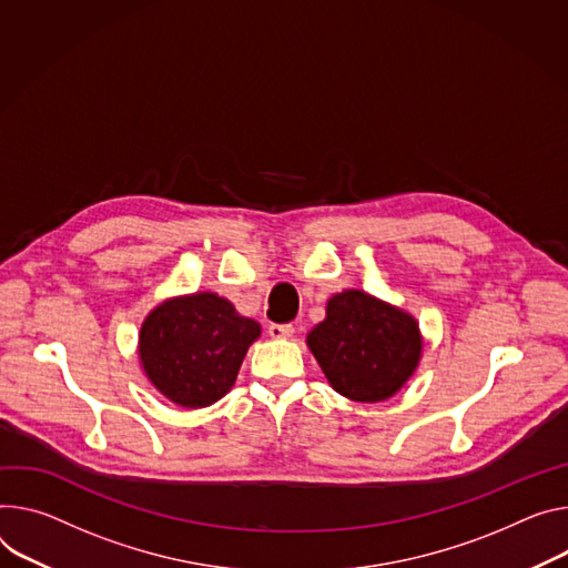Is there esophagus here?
Instances as JSON below:
<instances>
[{"label":"esophagus","mask_w":568,"mask_h":568,"mask_svg":"<svg viewBox=\"0 0 568 568\" xmlns=\"http://www.w3.org/2000/svg\"><path fill=\"white\" fill-rule=\"evenodd\" d=\"M267 333H270V337H274V339H285V337H292L294 328H292L290 324H270Z\"/></svg>","instance_id":"obj_1"}]
</instances>
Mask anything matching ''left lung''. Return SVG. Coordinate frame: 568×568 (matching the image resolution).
<instances>
[{
    "label": "left lung",
    "mask_w": 568,
    "mask_h": 568,
    "mask_svg": "<svg viewBox=\"0 0 568 568\" xmlns=\"http://www.w3.org/2000/svg\"><path fill=\"white\" fill-rule=\"evenodd\" d=\"M331 387L357 403L394 396L415 374L424 339L417 320L363 290L328 298L326 320L307 333Z\"/></svg>",
    "instance_id": "8db88e82"
}]
</instances>
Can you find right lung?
<instances>
[{
    "label": "right lung",
    "mask_w": 568,
    "mask_h": 568,
    "mask_svg": "<svg viewBox=\"0 0 568 568\" xmlns=\"http://www.w3.org/2000/svg\"><path fill=\"white\" fill-rule=\"evenodd\" d=\"M261 324L242 317L215 292L174 296L153 307L140 328V365L165 398L209 407L231 392Z\"/></svg>",
    "instance_id": "1"
}]
</instances>
